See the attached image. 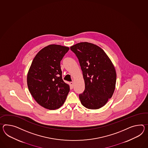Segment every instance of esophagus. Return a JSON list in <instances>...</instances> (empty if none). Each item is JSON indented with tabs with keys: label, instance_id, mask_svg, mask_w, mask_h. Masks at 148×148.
Segmentation results:
<instances>
[{
	"label": "esophagus",
	"instance_id": "34e87169",
	"mask_svg": "<svg viewBox=\"0 0 148 148\" xmlns=\"http://www.w3.org/2000/svg\"><path fill=\"white\" fill-rule=\"evenodd\" d=\"M70 85H71V87L73 88V87H74V82H70Z\"/></svg>",
	"mask_w": 148,
	"mask_h": 148
}]
</instances>
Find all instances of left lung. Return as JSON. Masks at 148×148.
Wrapping results in <instances>:
<instances>
[{
	"instance_id": "left-lung-1",
	"label": "left lung",
	"mask_w": 148,
	"mask_h": 148,
	"mask_svg": "<svg viewBox=\"0 0 148 148\" xmlns=\"http://www.w3.org/2000/svg\"><path fill=\"white\" fill-rule=\"evenodd\" d=\"M79 59L85 83L79 95L81 104L87 108H102L112 97L115 90L116 73L108 56L94 44L81 42L71 47Z\"/></svg>"
}]
</instances>
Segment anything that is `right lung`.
Returning a JSON list of instances; mask_svg holds the SVG:
<instances>
[{
    "instance_id": "1",
    "label": "right lung",
    "mask_w": 148,
    "mask_h": 148,
    "mask_svg": "<svg viewBox=\"0 0 148 148\" xmlns=\"http://www.w3.org/2000/svg\"><path fill=\"white\" fill-rule=\"evenodd\" d=\"M69 48L57 44L44 47L34 58L27 74L29 92L36 102L49 110L60 108L69 91L62 79L60 61Z\"/></svg>"
}]
</instances>
